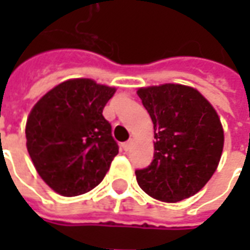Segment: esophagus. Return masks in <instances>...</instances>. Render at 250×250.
<instances>
[{
    "mask_svg": "<svg viewBox=\"0 0 250 250\" xmlns=\"http://www.w3.org/2000/svg\"><path fill=\"white\" fill-rule=\"evenodd\" d=\"M131 145H132V142L131 141H128V142H125V143H123V150H125V151H128V150H130L131 148Z\"/></svg>",
    "mask_w": 250,
    "mask_h": 250,
    "instance_id": "1",
    "label": "esophagus"
}]
</instances>
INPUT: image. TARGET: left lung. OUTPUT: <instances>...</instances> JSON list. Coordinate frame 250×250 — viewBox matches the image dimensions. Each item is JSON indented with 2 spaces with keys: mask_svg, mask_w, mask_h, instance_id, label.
Returning a JSON list of instances; mask_svg holds the SVG:
<instances>
[{
  "mask_svg": "<svg viewBox=\"0 0 250 250\" xmlns=\"http://www.w3.org/2000/svg\"><path fill=\"white\" fill-rule=\"evenodd\" d=\"M138 96L154 125V159L136 170L150 197L178 202L198 193L214 174L224 130L213 105L191 87L163 84L139 88Z\"/></svg>",
  "mask_w": 250,
  "mask_h": 250,
  "instance_id": "8db88e82",
  "label": "left lung"
}]
</instances>
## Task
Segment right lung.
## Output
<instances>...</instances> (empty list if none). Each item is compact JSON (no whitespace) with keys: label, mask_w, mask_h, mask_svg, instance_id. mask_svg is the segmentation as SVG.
Returning a JSON list of instances; mask_svg holds the SVG:
<instances>
[{"label":"right lung","mask_w":250,"mask_h":250,"mask_svg":"<svg viewBox=\"0 0 250 250\" xmlns=\"http://www.w3.org/2000/svg\"><path fill=\"white\" fill-rule=\"evenodd\" d=\"M115 88L91 79L59 84L36 103L26 120V147L37 173L64 197L96 188L119 152L103 108Z\"/></svg>","instance_id":"right-lung-1"}]
</instances>
